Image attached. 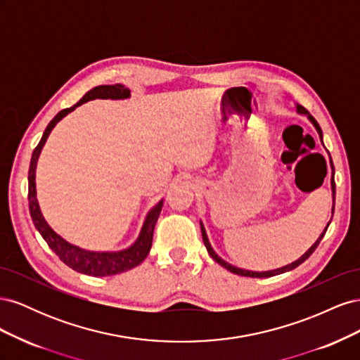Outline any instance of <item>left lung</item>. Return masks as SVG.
I'll return each mask as SVG.
<instances>
[{
    "label": "left lung",
    "mask_w": 360,
    "mask_h": 360,
    "mask_svg": "<svg viewBox=\"0 0 360 360\" xmlns=\"http://www.w3.org/2000/svg\"><path fill=\"white\" fill-rule=\"evenodd\" d=\"M297 111L300 112V114H309L307 110H304L303 106H297ZM309 118H311V122L314 123V126L317 127V130H319V134H320V138H323V132H321V127L319 126V123L315 122V118L314 117H311L309 115ZM330 163H332V192H333V210H335V193H336V186H335V179H333V176H335V167H333V162H332V159H330ZM330 224V222H329ZM329 224H328V226H326V230H324V233H321V236L319 237V240L315 242L311 248H309V250L307 254H303L297 261H294V263H291V264H288V266H285V267H281V269H276V270H270V271H250V270H243V269H237V267H234V266H231V264H228V263H225V261L222 259V258H219L216 255V252L214 250L212 249V246H210V243H209V238H207V234H205V230L202 228V225H201V233H202V242H204V245H205V248H207V252H209V255L216 261L217 264H221L222 267H225L228 271H231V274H236V275H240V276H249V278H270V276H275V275H281V274H285V271H288V270H292V269H296L297 266H300L303 261H307L311 255H312V252L315 249H317V246L320 245V242H321V238L324 237V234H326V231H328V228H329Z\"/></svg>",
    "instance_id": "1"
}]
</instances>
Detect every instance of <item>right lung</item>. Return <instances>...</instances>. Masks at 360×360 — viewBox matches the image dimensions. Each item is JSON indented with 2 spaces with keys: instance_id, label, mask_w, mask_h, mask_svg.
<instances>
[{
  "instance_id": "obj_1",
  "label": "right lung",
  "mask_w": 360,
  "mask_h": 360,
  "mask_svg": "<svg viewBox=\"0 0 360 360\" xmlns=\"http://www.w3.org/2000/svg\"><path fill=\"white\" fill-rule=\"evenodd\" d=\"M129 94L130 91L124 85H120V84L99 85V86H94L93 90L86 93L76 105L60 111L51 120V123L45 129V132H43L40 143L37 144L34 151H32L30 169H28V207H30L31 219L34 222L39 233L41 234L43 238H45L48 246L58 255V258L64 264L72 267L76 271H79V274L97 276V278L123 274V271H127L143 263L150 252L151 243H153L155 225L160 214L163 201H160L155 209L148 213L143 230H141V234L134 246H130L126 250H122V252H90V250H84L81 248H76L68 243L64 238H61L56 231L52 230L45 219H43L39 204H37V198H36V181H34L36 165H37V159L41 151V147L45 146L53 126H56L63 117H66L69 112H72L76 106H79L93 99H124V97H129Z\"/></svg>"
}]
</instances>
